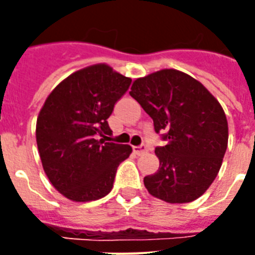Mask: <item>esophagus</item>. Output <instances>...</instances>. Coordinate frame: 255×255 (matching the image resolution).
I'll return each mask as SVG.
<instances>
[{
  "label": "esophagus",
  "instance_id": "1",
  "mask_svg": "<svg viewBox=\"0 0 255 255\" xmlns=\"http://www.w3.org/2000/svg\"><path fill=\"white\" fill-rule=\"evenodd\" d=\"M132 149H134V152L136 153V154H143V153L147 152V147H145L144 144H141V145H138V147H134Z\"/></svg>",
  "mask_w": 255,
  "mask_h": 255
}]
</instances>
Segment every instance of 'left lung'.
Instances as JSON below:
<instances>
[{
  "label": "left lung",
  "instance_id": "left-lung-1",
  "mask_svg": "<svg viewBox=\"0 0 255 255\" xmlns=\"http://www.w3.org/2000/svg\"><path fill=\"white\" fill-rule=\"evenodd\" d=\"M129 93L167 140L154 150L158 171L144 177L149 194L167 203L198 199L216 179L226 153L224 108L202 83L175 69L136 79Z\"/></svg>",
  "mask_w": 255,
  "mask_h": 255
}]
</instances>
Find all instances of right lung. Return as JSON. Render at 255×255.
<instances>
[{"label":"right lung","mask_w":255,"mask_h":255,"mask_svg":"<svg viewBox=\"0 0 255 255\" xmlns=\"http://www.w3.org/2000/svg\"><path fill=\"white\" fill-rule=\"evenodd\" d=\"M131 79L106 64L78 70L47 97L35 138L51 184L73 202L101 199L111 191L119 164L132 152L128 144L106 141L107 119Z\"/></svg>","instance_id":"right-lung-1"}]
</instances>
